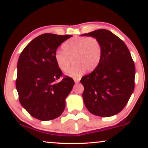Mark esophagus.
Returning <instances> with one entry per match:
<instances>
[{"mask_svg": "<svg viewBox=\"0 0 148 148\" xmlns=\"http://www.w3.org/2000/svg\"><path fill=\"white\" fill-rule=\"evenodd\" d=\"M74 82H75V83H78V82H79V80H80V78H74Z\"/></svg>", "mask_w": 148, "mask_h": 148, "instance_id": "34e87169", "label": "esophagus"}]
</instances>
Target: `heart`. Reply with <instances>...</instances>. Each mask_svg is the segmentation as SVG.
I'll use <instances>...</instances> for the list:
<instances>
[{"label": "heart", "mask_w": 148, "mask_h": 148, "mask_svg": "<svg viewBox=\"0 0 148 148\" xmlns=\"http://www.w3.org/2000/svg\"><path fill=\"white\" fill-rule=\"evenodd\" d=\"M64 51H58L55 60L62 72L68 71L74 58L75 65L67 72L70 77H76L86 72L92 71L101 60L102 49L100 42L93 37H76L65 42L62 45Z\"/></svg>", "instance_id": "b5f03b06"}]
</instances>
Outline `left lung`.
<instances>
[{"label":"left lung","instance_id":"left-lung-1","mask_svg":"<svg viewBox=\"0 0 148 148\" xmlns=\"http://www.w3.org/2000/svg\"><path fill=\"white\" fill-rule=\"evenodd\" d=\"M81 36L97 38L101 44V60L91 73L82 77L85 106L90 113L110 117L119 113L134 89L135 66L128 47L119 37L106 29Z\"/></svg>","mask_w":148,"mask_h":148}]
</instances>
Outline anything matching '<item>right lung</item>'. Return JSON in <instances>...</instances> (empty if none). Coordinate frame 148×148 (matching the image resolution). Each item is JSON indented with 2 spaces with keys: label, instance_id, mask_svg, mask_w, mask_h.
Here are the masks:
<instances>
[{
  "label": "right lung",
  "instance_id": "1",
  "mask_svg": "<svg viewBox=\"0 0 148 148\" xmlns=\"http://www.w3.org/2000/svg\"><path fill=\"white\" fill-rule=\"evenodd\" d=\"M72 35L46 33L32 40L25 47L17 62L16 82L21 106L33 117L49 121L59 117L65 108V100L74 82L62 76L55 54L62 42Z\"/></svg>",
  "mask_w": 148,
  "mask_h": 148
}]
</instances>
